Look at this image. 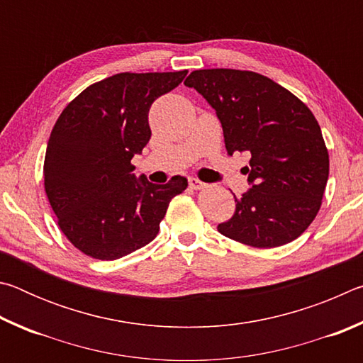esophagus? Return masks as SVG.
<instances>
[{"label":"esophagus","mask_w":363,"mask_h":363,"mask_svg":"<svg viewBox=\"0 0 363 363\" xmlns=\"http://www.w3.org/2000/svg\"><path fill=\"white\" fill-rule=\"evenodd\" d=\"M189 186H190V189H194V190H201V189L206 187V184L201 182L200 179H195V177H189Z\"/></svg>","instance_id":"1"}]
</instances>
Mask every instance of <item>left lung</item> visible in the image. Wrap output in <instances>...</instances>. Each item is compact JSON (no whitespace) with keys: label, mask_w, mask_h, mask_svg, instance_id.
<instances>
[{"label":"left lung","mask_w":363,"mask_h":363,"mask_svg":"<svg viewBox=\"0 0 363 363\" xmlns=\"http://www.w3.org/2000/svg\"><path fill=\"white\" fill-rule=\"evenodd\" d=\"M184 84L216 110L224 144L251 153L243 196H235L223 235L253 248L290 243L315 219L328 181L330 158L320 126L306 104L274 79L250 70H194Z\"/></svg>","instance_id":"8db88e82"}]
</instances>
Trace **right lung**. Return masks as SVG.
<instances>
[{
  "label": "right lung",
  "instance_id": "obj_1",
  "mask_svg": "<svg viewBox=\"0 0 363 363\" xmlns=\"http://www.w3.org/2000/svg\"><path fill=\"white\" fill-rule=\"evenodd\" d=\"M181 72H123L89 84L67 104L45 157V190L64 235L86 256L113 261L157 237L173 196L187 189L174 176L157 186L136 181L131 158L150 139L153 101L173 91Z\"/></svg>",
  "mask_w": 363,
  "mask_h": 363
}]
</instances>
